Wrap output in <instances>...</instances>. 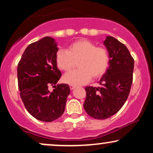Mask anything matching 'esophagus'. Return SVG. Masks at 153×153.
I'll use <instances>...</instances> for the list:
<instances>
[{
  "instance_id": "esophagus-1",
  "label": "esophagus",
  "mask_w": 153,
  "mask_h": 153,
  "mask_svg": "<svg viewBox=\"0 0 153 153\" xmlns=\"http://www.w3.org/2000/svg\"><path fill=\"white\" fill-rule=\"evenodd\" d=\"M76 86L75 85H70V88L71 89V90H73V89H75Z\"/></svg>"
}]
</instances>
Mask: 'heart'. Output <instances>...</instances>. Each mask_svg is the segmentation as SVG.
Here are the masks:
<instances>
[{
    "mask_svg": "<svg viewBox=\"0 0 153 153\" xmlns=\"http://www.w3.org/2000/svg\"><path fill=\"white\" fill-rule=\"evenodd\" d=\"M79 69L71 71L63 77L64 82L71 85H83L91 78L102 76L106 71L109 62L107 51L88 40L82 39L71 44L68 50L60 49L56 54L58 68L68 72L73 68L75 61L78 60Z\"/></svg>",
    "mask_w": 153,
    "mask_h": 153,
    "instance_id": "b5f03b06",
    "label": "heart"
}]
</instances>
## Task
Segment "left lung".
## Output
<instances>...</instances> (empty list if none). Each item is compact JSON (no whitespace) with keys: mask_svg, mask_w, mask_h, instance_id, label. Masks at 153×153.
<instances>
[{"mask_svg":"<svg viewBox=\"0 0 153 153\" xmlns=\"http://www.w3.org/2000/svg\"><path fill=\"white\" fill-rule=\"evenodd\" d=\"M103 45L108 51V68L99 87L87 86L84 109L90 117L105 119L118 112L127 101L132 83L134 59L127 47L107 36Z\"/></svg>","mask_w":153,"mask_h":153,"instance_id":"1","label":"left lung"}]
</instances>
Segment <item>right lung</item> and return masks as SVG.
<instances>
[{
  "label": "right lung",
  "instance_id": "1",
  "mask_svg": "<svg viewBox=\"0 0 153 153\" xmlns=\"http://www.w3.org/2000/svg\"><path fill=\"white\" fill-rule=\"evenodd\" d=\"M59 48L53 38L45 36L26 48L18 64L19 89L26 110L34 118L50 122L62 115L71 90L57 84L61 77L56 54ZM55 88L51 92L48 87Z\"/></svg>",
  "mask_w": 153,
  "mask_h": 153
}]
</instances>
